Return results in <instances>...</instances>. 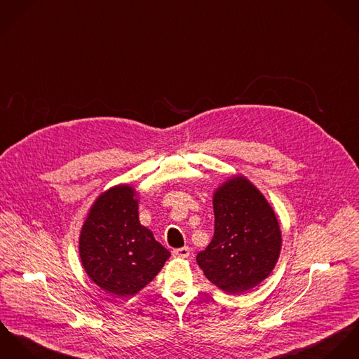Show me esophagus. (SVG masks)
<instances>
[{
	"mask_svg": "<svg viewBox=\"0 0 359 359\" xmlns=\"http://www.w3.org/2000/svg\"><path fill=\"white\" fill-rule=\"evenodd\" d=\"M173 256H175V257H179V259H186V257L190 256V248H189V246H184V248L175 249V250H173Z\"/></svg>",
	"mask_w": 359,
	"mask_h": 359,
	"instance_id": "34e87169",
	"label": "esophagus"
}]
</instances>
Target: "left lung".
<instances>
[{"label":"left lung","mask_w":359,"mask_h":359,"mask_svg":"<svg viewBox=\"0 0 359 359\" xmlns=\"http://www.w3.org/2000/svg\"><path fill=\"white\" fill-rule=\"evenodd\" d=\"M215 234L197 263L222 290L239 294L267 278L278 262L280 230L264 196L243 176L213 194Z\"/></svg>","instance_id":"obj_1"}]
</instances>
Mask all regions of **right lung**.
I'll list each match as a JSON object with an SVG mask.
<instances>
[{
	"mask_svg": "<svg viewBox=\"0 0 359 359\" xmlns=\"http://www.w3.org/2000/svg\"><path fill=\"white\" fill-rule=\"evenodd\" d=\"M136 190L120 184L96 199L81 229L85 273L118 297L136 294L161 271L170 252L140 224Z\"/></svg>",
	"mask_w": 359,
	"mask_h": 359,
	"instance_id": "add662e5",
	"label": "right lung"
}]
</instances>
